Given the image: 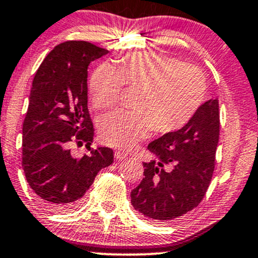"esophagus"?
I'll return each instance as SVG.
<instances>
[{"label": "esophagus", "mask_w": 258, "mask_h": 258, "mask_svg": "<svg viewBox=\"0 0 258 258\" xmlns=\"http://www.w3.org/2000/svg\"><path fill=\"white\" fill-rule=\"evenodd\" d=\"M115 158H116V160H122V159H126L127 155L122 152L117 151V152H115Z\"/></svg>", "instance_id": "obj_1"}]
</instances>
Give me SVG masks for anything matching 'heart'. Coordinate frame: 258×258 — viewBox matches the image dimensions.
<instances>
[{
  "mask_svg": "<svg viewBox=\"0 0 258 258\" xmlns=\"http://www.w3.org/2000/svg\"><path fill=\"white\" fill-rule=\"evenodd\" d=\"M123 86L140 90L137 111L111 112L99 122L101 142L123 149L132 148L152 130L160 135L179 131L197 114L207 94L202 71L158 52H135L116 67L99 66L89 84L93 105H115Z\"/></svg>",
  "mask_w": 258,
  "mask_h": 258,
  "instance_id": "b5f03b06",
  "label": "heart"
}]
</instances>
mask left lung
<instances>
[{
  "label": "left lung",
  "mask_w": 258,
  "mask_h": 258,
  "mask_svg": "<svg viewBox=\"0 0 258 258\" xmlns=\"http://www.w3.org/2000/svg\"><path fill=\"white\" fill-rule=\"evenodd\" d=\"M219 104L211 99L185 127L148 144L143 180L131 203L147 219L168 222L196 208L211 183L219 141Z\"/></svg>",
  "instance_id": "1"
}]
</instances>
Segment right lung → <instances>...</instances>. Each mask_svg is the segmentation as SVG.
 <instances>
[{"label":"right lung","instance_id":"add662e5","mask_svg":"<svg viewBox=\"0 0 258 258\" xmlns=\"http://www.w3.org/2000/svg\"><path fill=\"white\" fill-rule=\"evenodd\" d=\"M107 52L87 41H64L35 73L23 122L22 165L47 208H75L98 172L114 161L112 149L90 148L94 127L88 111V67ZM71 142L86 143L90 153L75 157Z\"/></svg>","mask_w":258,"mask_h":258}]
</instances>
